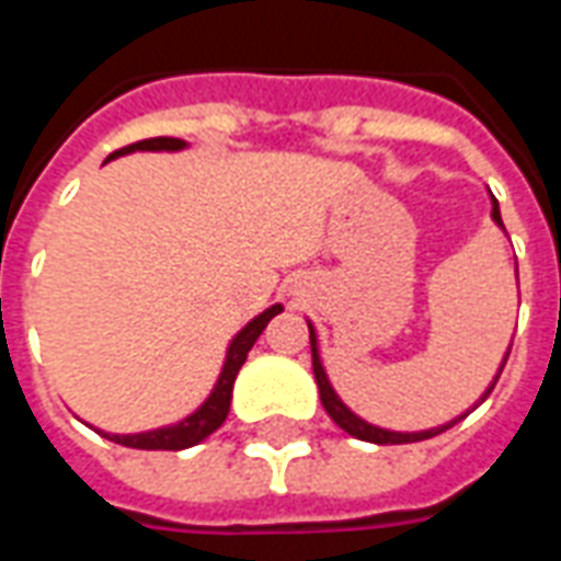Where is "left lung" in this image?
<instances>
[{"label": "left lung", "instance_id": "left-lung-1", "mask_svg": "<svg viewBox=\"0 0 561 561\" xmlns=\"http://www.w3.org/2000/svg\"><path fill=\"white\" fill-rule=\"evenodd\" d=\"M493 221L505 231V225H502V213H499V201L493 197ZM309 324V345H312V373H316V381H318V393H321V405H324V412L333 417V423L340 426V430H345L348 435H354V438H360V442H373V445H405V442H423V438H433V435L445 433V430H450L454 423H459L462 417H469L478 405H481L486 397H490V390L495 388V381H499V376H502V369H505V360L507 354H511V348L505 352V357H502V366H499V373H495V378L490 381V388L483 390V397L471 409H466L462 414H457L454 421L442 423V426H433V430H417V433H400V430H385V426H376V423L364 421L360 414H354L345 402L340 400V393L333 390V385H330L328 373H324V364H321V354H318V336H316V328H312V321H306Z\"/></svg>", "mask_w": 561, "mask_h": 561}]
</instances>
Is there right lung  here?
Returning a JSON list of instances; mask_svg holds the SVG:
<instances>
[{
	"label": "right lung",
	"mask_w": 561,
	"mask_h": 561,
	"mask_svg": "<svg viewBox=\"0 0 561 561\" xmlns=\"http://www.w3.org/2000/svg\"><path fill=\"white\" fill-rule=\"evenodd\" d=\"M188 144L180 138H149V140H138V144H131V147L116 149L107 156L111 159H119V156H126V152H180ZM282 312V304H273L270 309H264L261 316H255L249 324H245L231 342H228V352H225V364H221V373L216 378V385L209 390V397L201 405H197L195 412L183 417V421L168 423V426H159V430H147V433H102V430H95V433H102L104 438H111L116 445H126V447H138V450H185V447H195L201 445L207 435H213L219 430L225 417H228V409H231V393H233V381H237V373H240V366L245 364V354L252 352V345L257 342V336L264 333V328L270 324V318H276Z\"/></svg>",
	"instance_id": "obj_1"
}]
</instances>
